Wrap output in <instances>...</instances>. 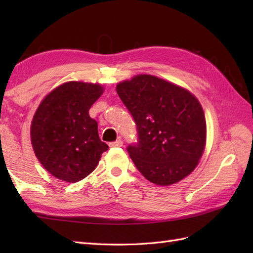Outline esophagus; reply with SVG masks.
Instances as JSON below:
<instances>
[{
    "label": "esophagus",
    "instance_id": "obj_1",
    "mask_svg": "<svg viewBox=\"0 0 253 253\" xmlns=\"http://www.w3.org/2000/svg\"><path fill=\"white\" fill-rule=\"evenodd\" d=\"M123 146V141L121 140V139H118V140L114 141V142H111L110 143V147H122Z\"/></svg>",
    "mask_w": 253,
    "mask_h": 253
}]
</instances>
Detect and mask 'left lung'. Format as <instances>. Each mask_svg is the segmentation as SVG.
Wrapping results in <instances>:
<instances>
[{"label": "left lung", "instance_id": "1", "mask_svg": "<svg viewBox=\"0 0 253 253\" xmlns=\"http://www.w3.org/2000/svg\"><path fill=\"white\" fill-rule=\"evenodd\" d=\"M138 130L127 151L138 170L159 186L176 184L196 169L207 140V123L195 95L151 75L116 85Z\"/></svg>", "mask_w": 253, "mask_h": 253}]
</instances>
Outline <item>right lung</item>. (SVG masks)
Masks as SVG:
<instances>
[{
  "instance_id": "right-lung-1",
  "label": "right lung",
  "mask_w": 253,
  "mask_h": 253,
  "mask_svg": "<svg viewBox=\"0 0 253 253\" xmlns=\"http://www.w3.org/2000/svg\"><path fill=\"white\" fill-rule=\"evenodd\" d=\"M99 84L68 82L42 100L31 122V144L42 166L56 178L77 182L92 173L109 146L102 142L91 105L103 93Z\"/></svg>"
}]
</instances>
